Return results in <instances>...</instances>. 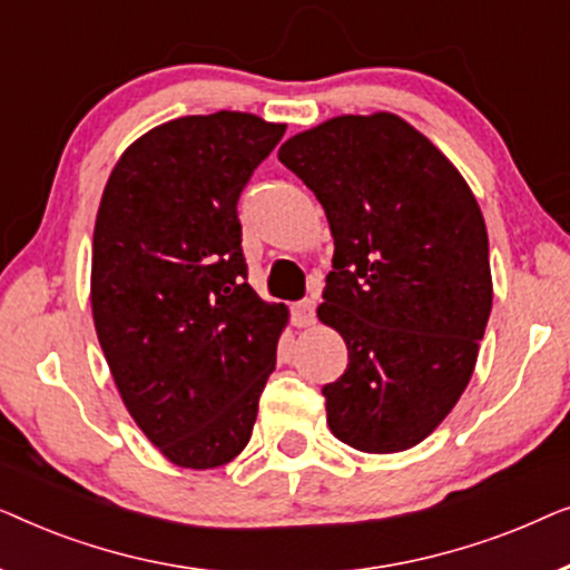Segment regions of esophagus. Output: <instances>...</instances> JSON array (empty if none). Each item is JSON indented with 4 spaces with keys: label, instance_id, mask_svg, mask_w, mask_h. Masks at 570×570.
<instances>
[{
    "label": "esophagus",
    "instance_id": "obj_1",
    "mask_svg": "<svg viewBox=\"0 0 570 570\" xmlns=\"http://www.w3.org/2000/svg\"><path fill=\"white\" fill-rule=\"evenodd\" d=\"M316 322V301L306 298L293 303V324L295 326H311Z\"/></svg>",
    "mask_w": 570,
    "mask_h": 570
}]
</instances>
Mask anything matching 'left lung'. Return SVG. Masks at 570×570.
I'll return each mask as SVG.
<instances>
[{
  "instance_id": "obj_1",
  "label": "left lung",
  "mask_w": 570,
  "mask_h": 570,
  "mask_svg": "<svg viewBox=\"0 0 570 570\" xmlns=\"http://www.w3.org/2000/svg\"><path fill=\"white\" fill-rule=\"evenodd\" d=\"M277 158L322 202L334 238L318 318L350 363L322 389L326 423L368 454L415 446L470 384L493 306L478 199L394 114L337 116Z\"/></svg>"
}]
</instances>
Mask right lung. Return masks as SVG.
<instances>
[{
  "label": "right lung",
  "mask_w": 570,
  "mask_h": 570,
  "mask_svg": "<svg viewBox=\"0 0 570 570\" xmlns=\"http://www.w3.org/2000/svg\"><path fill=\"white\" fill-rule=\"evenodd\" d=\"M285 124L217 111L160 124L108 176L92 233L98 342L129 415L178 466L252 439L285 306L246 283L238 197Z\"/></svg>",
  "instance_id": "add662e5"
}]
</instances>
